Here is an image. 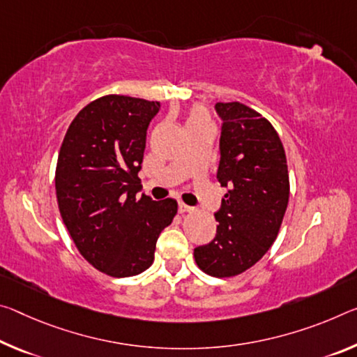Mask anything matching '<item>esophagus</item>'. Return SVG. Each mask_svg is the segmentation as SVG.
<instances>
[{"label": "esophagus", "instance_id": "obj_1", "mask_svg": "<svg viewBox=\"0 0 357 357\" xmlns=\"http://www.w3.org/2000/svg\"><path fill=\"white\" fill-rule=\"evenodd\" d=\"M178 211H179L181 214H184V213H189V211H192V206L185 205V203H179V205H178Z\"/></svg>", "mask_w": 357, "mask_h": 357}]
</instances>
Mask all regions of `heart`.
<instances>
[{
    "instance_id": "heart-1",
    "label": "heart",
    "mask_w": 357,
    "mask_h": 357,
    "mask_svg": "<svg viewBox=\"0 0 357 357\" xmlns=\"http://www.w3.org/2000/svg\"><path fill=\"white\" fill-rule=\"evenodd\" d=\"M197 123H209L208 114L202 109V107H195V109H192L188 117V126H197Z\"/></svg>"
}]
</instances>
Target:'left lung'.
Masks as SVG:
<instances>
[{
  "label": "left lung",
  "instance_id": "obj_1",
  "mask_svg": "<svg viewBox=\"0 0 357 357\" xmlns=\"http://www.w3.org/2000/svg\"><path fill=\"white\" fill-rule=\"evenodd\" d=\"M214 109L222 121L216 178L227 194L214 213L216 236L197 246L194 257L205 273L225 278L251 268L273 245L289 202V174L267 119L238 101Z\"/></svg>",
  "mask_w": 357,
  "mask_h": 357
}]
</instances>
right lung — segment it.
<instances>
[{"instance_id":"right-lung-1","label":"right lung","mask_w":357,"mask_h":357,"mask_svg":"<svg viewBox=\"0 0 357 357\" xmlns=\"http://www.w3.org/2000/svg\"><path fill=\"white\" fill-rule=\"evenodd\" d=\"M158 111V101L106 95L79 111L60 148L61 219L79 252L114 278L151 267L158 235L178 209L173 199L137 200L146 132Z\"/></svg>"}]
</instances>
